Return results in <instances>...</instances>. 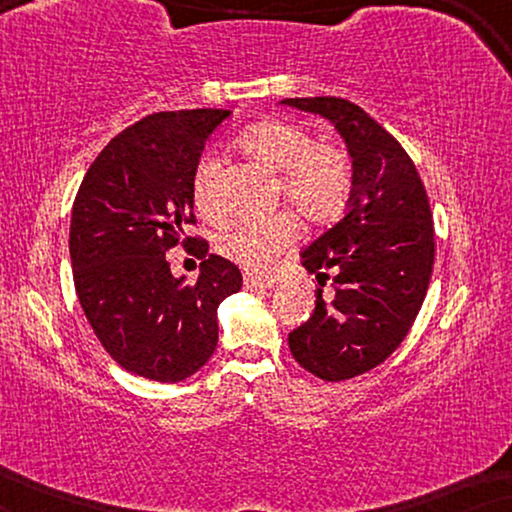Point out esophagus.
Segmentation results:
<instances>
[{
  "label": "esophagus",
  "mask_w": 512,
  "mask_h": 512,
  "mask_svg": "<svg viewBox=\"0 0 512 512\" xmlns=\"http://www.w3.org/2000/svg\"><path fill=\"white\" fill-rule=\"evenodd\" d=\"M275 282H263V279H256V277H244V289L247 291H265V289H272Z\"/></svg>",
  "instance_id": "34e87169"
}]
</instances>
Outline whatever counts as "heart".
<instances>
[{
    "label": "heart",
    "instance_id": "obj_1",
    "mask_svg": "<svg viewBox=\"0 0 512 512\" xmlns=\"http://www.w3.org/2000/svg\"><path fill=\"white\" fill-rule=\"evenodd\" d=\"M242 149L270 170L282 172L279 195L293 212L310 223H326L345 209L354 184L352 158L340 144L314 139L303 125L291 121H263L251 125L240 139ZM195 207L207 219H221L219 160L202 156L193 172ZM296 240V221L289 214L237 223L221 235L219 254L247 275L268 277L279 258Z\"/></svg>",
    "mask_w": 512,
    "mask_h": 512
}]
</instances>
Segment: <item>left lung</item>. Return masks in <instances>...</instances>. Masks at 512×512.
<instances>
[{
	"instance_id": "left-lung-1",
	"label": "left lung",
	"mask_w": 512,
	"mask_h": 512,
	"mask_svg": "<svg viewBox=\"0 0 512 512\" xmlns=\"http://www.w3.org/2000/svg\"><path fill=\"white\" fill-rule=\"evenodd\" d=\"M282 104L324 116L345 139L354 184L347 212L300 258L326 284L303 326L289 333L293 359L326 382L363 375L405 340L429 289L436 240L429 198L408 153L366 111L342 97Z\"/></svg>"
}]
</instances>
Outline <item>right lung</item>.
<instances>
[{"label":"right lung","instance_id":"add662e5","mask_svg":"<svg viewBox=\"0 0 512 512\" xmlns=\"http://www.w3.org/2000/svg\"><path fill=\"white\" fill-rule=\"evenodd\" d=\"M226 109L160 111L104 146L72 209L69 256L79 303L118 366L146 380L181 382L219 342L216 310L242 289V272L184 237L193 172ZM203 258L199 282L174 278L164 251L181 240Z\"/></svg>","mask_w":512,"mask_h":512}]
</instances>
